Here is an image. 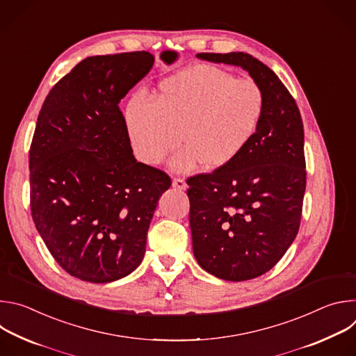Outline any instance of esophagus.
<instances>
[{"label":"esophagus","instance_id":"esophagus-1","mask_svg":"<svg viewBox=\"0 0 356 356\" xmlns=\"http://www.w3.org/2000/svg\"><path fill=\"white\" fill-rule=\"evenodd\" d=\"M172 186L175 188H179V190H186L187 188V183H186L184 179H173Z\"/></svg>","mask_w":356,"mask_h":356}]
</instances>
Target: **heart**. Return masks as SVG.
I'll return each mask as SVG.
<instances>
[{
    "instance_id": "heart-1",
    "label": "heart",
    "mask_w": 356,
    "mask_h": 356,
    "mask_svg": "<svg viewBox=\"0 0 356 356\" xmlns=\"http://www.w3.org/2000/svg\"><path fill=\"white\" fill-rule=\"evenodd\" d=\"M264 110L265 94L255 80L194 65L165 79L154 103L134 97L125 125L134 155L145 165H161L181 142L186 147L170 163L175 172L221 170L249 146Z\"/></svg>"
}]
</instances>
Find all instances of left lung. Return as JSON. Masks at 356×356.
Listing matches in <instances>:
<instances>
[{
	"mask_svg": "<svg viewBox=\"0 0 356 356\" xmlns=\"http://www.w3.org/2000/svg\"><path fill=\"white\" fill-rule=\"evenodd\" d=\"M242 67L264 90L259 128L228 168L187 179L190 228L198 265L218 279L242 282L270 270L293 243L306 191L304 129L280 79L249 54H198Z\"/></svg>",
	"mask_w": 356,
	"mask_h": 356,
	"instance_id": "1",
	"label": "left lung"
}]
</instances>
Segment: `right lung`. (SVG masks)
Masks as SVG:
<instances>
[{
    "mask_svg": "<svg viewBox=\"0 0 356 356\" xmlns=\"http://www.w3.org/2000/svg\"><path fill=\"white\" fill-rule=\"evenodd\" d=\"M149 52L91 56L49 91L29 150L31 211L55 261L108 283L142 262L170 177L136 162L120 101L154 66Z\"/></svg>",
    "mask_w": 356,
    "mask_h": 356,
    "instance_id": "add662e5",
    "label": "right lung"
}]
</instances>
